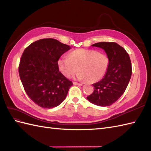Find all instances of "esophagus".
<instances>
[{
  "mask_svg": "<svg viewBox=\"0 0 151 151\" xmlns=\"http://www.w3.org/2000/svg\"><path fill=\"white\" fill-rule=\"evenodd\" d=\"M73 84H74V85H78V86H83V83H76V82H74V83H73Z\"/></svg>",
  "mask_w": 151,
  "mask_h": 151,
  "instance_id": "obj_1",
  "label": "esophagus"
}]
</instances>
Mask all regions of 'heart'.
<instances>
[{"mask_svg": "<svg viewBox=\"0 0 151 151\" xmlns=\"http://www.w3.org/2000/svg\"><path fill=\"white\" fill-rule=\"evenodd\" d=\"M109 63L107 55L93 50L77 49L68 57H63L58 60L59 70L69 78L78 70L76 78L90 83L101 79L106 74Z\"/></svg>", "mask_w": 151, "mask_h": 151, "instance_id": "heart-1", "label": "heart"}]
</instances>
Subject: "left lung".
I'll list each match as a JSON object with an SVG mask.
<instances>
[{
	"mask_svg": "<svg viewBox=\"0 0 151 151\" xmlns=\"http://www.w3.org/2000/svg\"><path fill=\"white\" fill-rule=\"evenodd\" d=\"M91 46L102 48L109 57V63L106 74L93 84L94 90L87 99L97 106H110L124 93L130 80V57L124 48L115 42H99Z\"/></svg>",
	"mask_w": 151,
	"mask_h": 151,
	"instance_id": "left-lung-1",
	"label": "left lung"
}]
</instances>
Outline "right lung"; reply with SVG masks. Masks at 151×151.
<instances>
[{"label": "right lung", "mask_w": 151, "mask_h": 151, "mask_svg": "<svg viewBox=\"0 0 151 151\" xmlns=\"http://www.w3.org/2000/svg\"><path fill=\"white\" fill-rule=\"evenodd\" d=\"M71 48L52 39H41L22 53L19 74L26 94L43 108L56 107L64 101L72 83L59 71L58 60Z\"/></svg>", "instance_id": "1"}]
</instances>
